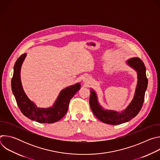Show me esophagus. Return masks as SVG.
<instances>
[{
	"label": "esophagus",
	"mask_w": 160,
	"mask_h": 160,
	"mask_svg": "<svg viewBox=\"0 0 160 160\" xmlns=\"http://www.w3.org/2000/svg\"><path fill=\"white\" fill-rule=\"evenodd\" d=\"M90 80H91V78H90V77L89 76H85V77H84L83 78V79H82V82H83V83H84L85 84H88V83H89L90 82Z\"/></svg>",
	"instance_id": "1"
}]
</instances>
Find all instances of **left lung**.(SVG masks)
Wrapping results in <instances>:
<instances>
[{"instance_id": "8db88e82", "label": "left lung", "mask_w": 160, "mask_h": 160, "mask_svg": "<svg viewBox=\"0 0 160 160\" xmlns=\"http://www.w3.org/2000/svg\"><path fill=\"white\" fill-rule=\"evenodd\" d=\"M126 64L133 69L138 75V82L133 98L127 107L121 111L104 109L99 102L96 91L90 88L89 104L94 115L102 122L109 125H120L127 122L139 112L144 100L148 80L146 66L139 58H133L126 61Z\"/></svg>"}]
</instances>
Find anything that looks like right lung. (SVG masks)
Returning a JSON list of instances; mask_svg holds the SVG:
<instances>
[{"label":"right lung","instance_id":"right-lung-1","mask_svg":"<svg viewBox=\"0 0 160 160\" xmlns=\"http://www.w3.org/2000/svg\"><path fill=\"white\" fill-rule=\"evenodd\" d=\"M27 54H22L14 66L11 88L18 106L27 118L41 123H52L61 120L66 113L70 99L80 90L81 85L77 83L68 86L59 92L53 105L49 108H39L26 94L21 80V68Z\"/></svg>","mask_w":160,"mask_h":160}]
</instances>
